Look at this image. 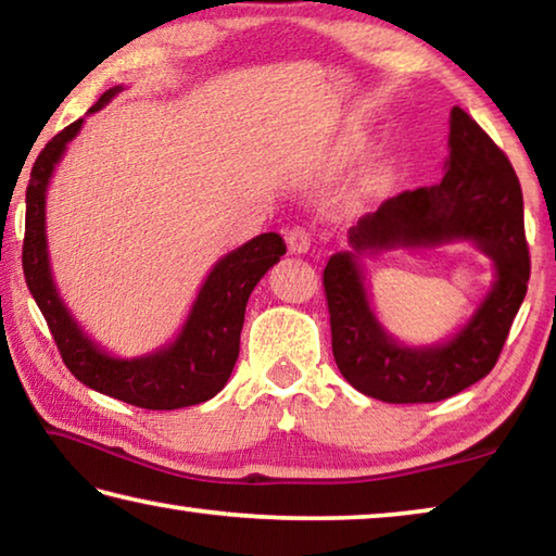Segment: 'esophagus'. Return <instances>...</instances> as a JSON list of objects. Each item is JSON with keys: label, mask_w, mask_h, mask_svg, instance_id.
<instances>
[{"label": "esophagus", "mask_w": 556, "mask_h": 556, "mask_svg": "<svg viewBox=\"0 0 556 556\" xmlns=\"http://www.w3.org/2000/svg\"><path fill=\"white\" fill-rule=\"evenodd\" d=\"M287 248L289 252H294V255H304V252H308V248H312V232H308L306 228H291L287 232Z\"/></svg>", "instance_id": "esophagus-1"}]
</instances>
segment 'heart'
Returning <instances> with one entry per match:
<instances>
[{"mask_svg": "<svg viewBox=\"0 0 556 556\" xmlns=\"http://www.w3.org/2000/svg\"><path fill=\"white\" fill-rule=\"evenodd\" d=\"M353 147H355V142H348V144H345V152H351Z\"/></svg>", "mask_w": 556, "mask_h": 556, "instance_id": "1", "label": "heart"}]
</instances>
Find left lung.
Instances as JSON below:
<instances>
[{
	"instance_id": "8db88e82",
	"label": "left lung",
	"mask_w": 556,
	"mask_h": 556,
	"mask_svg": "<svg viewBox=\"0 0 556 556\" xmlns=\"http://www.w3.org/2000/svg\"><path fill=\"white\" fill-rule=\"evenodd\" d=\"M446 174L437 186L384 201L351 228L353 252L324 269L333 357L343 378L368 397L421 404L454 397L495 368L530 281L522 188L510 159L460 108L451 110ZM470 239L494 260L496 285L451 342L404 349L374 318L354 257L365 249L426 247Z\"/></svg>"
}]
</instances>
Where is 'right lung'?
Masks as SVG:
<instances>
[{"label": "right lung", "mask_w": 556, "mask_h": 556, "mask_svg": "<svg viewBox=\"0 0 556 556\" xmlns=\"http://www.w3.org/2000/svg\"><path fill=\"white\" fill-rule=\"evenodd\" d=\"M119 90H108L90 112L108 105ZM80 127L83 119H75L73 125L61 129L34 162L31 181L26 186L22 248L26 287L49 324L65 368L83 384L142 409H178L211 400L225 388L238 361L244 306L252 289L271 265H277L287 252V244L277 232H265L225 255L201 287L181 333L164 351L135 361L108 355L83 333V328L63 306L53 287L49 250H46V186L53 166L61 162L65 144L78 135Z\"/></svg>", "instance_id": "1"}]
</instances>
